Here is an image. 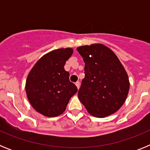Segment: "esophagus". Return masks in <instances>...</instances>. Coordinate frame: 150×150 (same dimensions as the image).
<instances>
[{"instance_id": "1", "label": "esophagus", "mask_w": 150, "mask_h": 150, "mask_svg": "<svg viewBox=\"0 0 150 150\" xmlns=\"http://www.w3.org/2000/svg\"><path fill=\"white\" fill-rule=\"evenodd\" d=\"M75 85L76 86V87H77L78 89H79V87H80V83H79V81H77V82H76V83H75Z\"/></svg>"}]
</instances>
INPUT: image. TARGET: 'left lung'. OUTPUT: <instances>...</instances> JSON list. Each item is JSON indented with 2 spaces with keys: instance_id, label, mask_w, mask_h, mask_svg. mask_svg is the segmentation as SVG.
<instances>
[{
  "instance_id": "left-lung-1",
  "label": "left lung",
  "mask_w": 150,
  "mask_h": 150,
  "mask_svg": "<svg viewBox=\"0 0 150 150\" xmlns=\"http://www.w3.org/2000/svg\"><path fill=\"white\" fill-rule=\"evenodd\" d=\"M85 62L78 97L90 114L104 118L122 106L129 90L126 71L115 53L102 44L76 49Z\"/></svg>"
}]
</instances>
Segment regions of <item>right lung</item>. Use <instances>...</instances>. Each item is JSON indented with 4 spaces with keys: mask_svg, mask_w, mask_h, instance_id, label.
I'll use <instances>...</instances> for the list:
<instances>
[{
    "mask_svg": "<svg viewBox=\"0 0 150 150\" xmlns=\"http://www.w3.org/2000/svg\"><path fill=\"white\" fill-rule=\"evenodd\" d=\"M72 54L71 48L53 50L40 58L29 73L25 85L28 99L43 116L55 117L63 113L77 91L64 67Z\"/></svg>",
    "mask_w": 150,
    "mask_h": 150,
    "instance_id": "right-lung-1",
    "label": "right lung"
}]
</instances>
